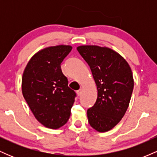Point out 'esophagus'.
Segmentation results:
<instances>
[{
	"instance_id": "esophagus-1",
	"label": "esophagus",
	"mask_w": 157,
	"mask_h": 157,
	"mask_svg": "<svg viewBox=\"0 0 157 157\" xmlns=\"http://www.w3.org/2000/svg\"><path fill=\"white\" fill-rule=\"evenodd\" d=\"M77 94L78 96H80L81 94H82V90L80 89V90H78V91H77Z\"/></svg>"
}]
</instances>
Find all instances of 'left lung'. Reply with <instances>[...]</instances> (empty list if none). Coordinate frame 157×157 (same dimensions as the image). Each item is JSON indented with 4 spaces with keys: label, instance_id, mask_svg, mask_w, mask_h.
Instances as JSON below:
<instances>
[{
    "label": "left lung",
    "instance_id": "left-lung-1",
    "mask_svg": "<svg viewBox=\"0 0 157 157\" xmlns=\"http://www.w3.org/2000/svg\"><path fill=\"white\" fill-rule=\"evenodd\" d=\"M77 51L89 64L97 88L95 104L88 109L90 125L106 132L120 122L130 102L134 78L130 66L111 48L84 45Z\"/></svg>",
    "mask_w": 157,
    "mask_h": 157
}]
</instances>
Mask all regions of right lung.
I'll use <instances>...</instances> for the list:
<instances>
[{"label":"right lung","instance_id":"right-lung-1","mask_svg":"<svg viewBox=\"0 0 157 157\" xmlns=\"http://www.w3.org/2000/svg\"><path fill=\"white\" fill-rule=\"evenodd\" d=\"M72 49L69 45L49 46L35 54L22 77L23 96L39 122L51 129L68 122L76 94L68 86L60 64Z\"/></svg>","mask_w":157,"mask_h":157}]
</instances>
